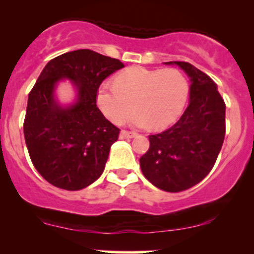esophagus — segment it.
Wrapping results in <instances>:
<instances>
[{
	"instance_id": "34e87169",
	"label": "esophagus",
	"mask_w": 254,
	"mask_h": 254,
	"mask_svg": "<svg viewBox=\"0 0 254 254\" xmlns=\"http://www.w3.org/2000/svg\"><path fill=\"white\" fill-rule=\"evenodd\" d=\"M135 136H136V132H133V131H127V130L121 131L122 138H132V137H135Z\"/></svg>"
}]
</instances>
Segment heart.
<instances>
[{
    "mask_svg": "<svg viewBox=\"0 0 254 254\" xmlns=\"http://www.w3.org/2000/svg\"><path fill=\"white\" fill-rule=\"evenodd\" d=\"M189 93L190 83L179 69L135 66L119 72L115 84H101L97 103L113 123H123L135 105L137 112L131 117V123L162 129L182 115Z\"/></svg>",
    "mask_w": 254,
    "mask_h": 254,
    "instance_id": "b5f03b06",
    "label": "heart"
}]
</instances>
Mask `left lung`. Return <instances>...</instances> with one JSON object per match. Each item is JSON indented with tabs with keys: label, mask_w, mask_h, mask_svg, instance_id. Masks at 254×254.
Masks as SVG:
<instances>
[{
	"label": "left lung",
	"mask_w": 254,
	"mask_h": 254,
	"mask_svg": "<svg viewBox=\"0 0 254 254\" xmlns=\"http://www.w3.org/2000/svg\"><path fill=\"white\" fill-rule=\"evenodd\" d=\"M177 64L191 80L190 103L170 129L149 136L139 159L143 176L167 192L192 188L209 174L226 135V104L214 81L188 62Z\"/></svg>",
	"instance_id": "obj_1"
}]
</instances>
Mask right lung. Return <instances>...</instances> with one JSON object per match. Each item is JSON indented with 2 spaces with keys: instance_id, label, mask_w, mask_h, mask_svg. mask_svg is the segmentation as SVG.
<instances>
[{
  "instance_id": "add662e5",
  "label": "right lung",
  "mask_w": 254,
  "mask_h": 254,
  "mask_svg": "<svg viewBox=\"0 0 254 254\" xmlns=\"http://www.w3.org/2000/svg\"><path fill=\"white\" fill-rule=\"evenodd\" d=\"M124 68L119 60L81 49L61 55L45 65L28 94L25 142L36 170L63 190L87 188L103 174L119 130L97 106L101 82ZM66 78L78 90L66 108L54 99V88Z\"/></svg>"
}]
</instances>
